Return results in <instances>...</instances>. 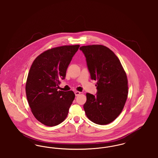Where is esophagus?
I'll use <instances>...</instances> for the list:
<instances>
[{
    "label": "esophagus",
    "instance_id": "34e87169",
    "mask_svg": "<svg viewBox=\"0 0 158 158\" xmlns=\"http://www.w3.org/2000/svg\"><path fill=\"white\" fill-rule=\"evenodd\" d=\"M81 92H79V91H75V94L76 96H78L79 95H80L81 94Z\"/></svg>",
    "mask_w": 158,
    "mask_h": 158
}]
</instances>
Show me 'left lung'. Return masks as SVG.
<instances>
[{
	"label": "left lung",
	"mask_w": 158,
	"mask_h": 158,
	"mask_svg": "<svg viewBox=\"0 0 158 158\" xmlns=\"http://www.w3.org/2000/svg\"><path fill=\"white\" fill-rule=\"evenodd\" d=\"M91 79L97 81V95L86 94L83 108L91 121L108 124L121 113L128 95L126 73L120 61L110 48L102 45L82 46Z\"/></svg>",
	"instance_id": "obj_1"
}]
</instances>
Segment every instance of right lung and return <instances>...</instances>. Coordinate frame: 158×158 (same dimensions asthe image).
Returning <instances> with one entry per match:
<instances>
[{"mask_svg":"<svg viewBox=\"0 0 158 158\" xmlns=\"http://www.w3.org/2000/svg\"><path fill=\"white\" fill-rule=\"evenodd\" d=\"M79 45H64L40 54L33 61L25 90L31 111L47 126H55L66 119L75 95L72 90H58L72 57Z\"/></svg>","mask_w":158,"mask_h":158,"instance_id":"right-lung-1","label":"right lung"}]
</instances>
